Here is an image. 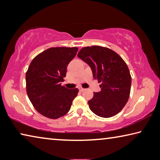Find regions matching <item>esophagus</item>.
I'll return each instance as SVG.
<instances>
[{"mask_svg":"<svg viewBox=\"0 0 160 160\" xmlns=\"http://www.w3.org/2000/svg\"><path fill=\"white\" fill-rule=\"evenodd\" d=\"M78 89H79V90H80V92H82V91L85 90V89L82 88V87H79V88H78Z\"/></svg>","mask_w":160,"mask_h":160,"instance_id":"1","label":"esophagus"}]
</instances>
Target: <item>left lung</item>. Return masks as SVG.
<instances>
[{
	"instance_id": "left-lung-1",
	"label": "left lung",
	"mask_w": 160,
	"mask_h": 160,
	"mask_svg": "<svg viewBox=\"0 0 160 160\" xmlns=\"http://www.w3.org/2000/svg\"><path fill=\"white\" fill-rule=\"evenodd\" d=\"M78 56L90 66L94 78L101 82V91L94 92L88 101L90 110L103 118L117 114L131 92V76L125 61L115 51L99 46L83 47Z\"/></svg>"
}]
</instances>
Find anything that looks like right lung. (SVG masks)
<instances>
[{"label":"right lung","instance_id":"1","mask_svg":"<svg viewBox=\"0 0 160 160\" xmlns=\"http://www.w3.org/2000/svg\"><path fill=\"white\" fill-rule=\"evenodd\" d=\"M78 51L77 47H53L38 54L26 72L27 93L32 105L42 115L51 119L69 112L78 89H67L61 82L67 66Z\"/></svg>","mask_w":160,"mask_h":160}]
</instances>
